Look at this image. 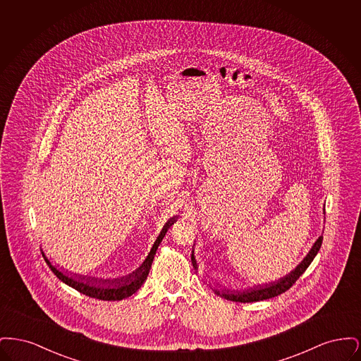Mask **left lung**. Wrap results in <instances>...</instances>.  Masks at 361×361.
I'll return each mask as SVG.
<instances>
[{
    "instance_id": "1",
    "label": "left lung",
    "mask_w": 361,
    "mask_h": 361,
    "mask_svg": "<svg viewBox=\"0 0 361 361\" xmlns=\"http://www.w3.org/2000/svg\"><path fill=\"white\" fill-rule=\"evenodd\" d=\"M322 240H324V237L321 235L317 240V242L312 245L309 255L292 271L291 274L284 276L283 279H280L277 281L269 283V284H264V286H257V287H253V288H249V290H245V291H230V290H226V288H224V291H219V290L214 288V292L218 296L224 298L227 300L240 302V303H250V302H258V300H265V299L275 298L277 295L290 290L292 286L296 283V280L305 274V271L309 268L310 264L312 262V259L317 256V253L319 252L321 245H322ZM190 259H192L193 268L196 269L197 264H196V259H195L193 253L190 256Z\"/></svg>"
}]
</instances>
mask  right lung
<instances>
[{"mask_svg":"<svg viewBox=\"0 0 361 361\" xmlns=\"http://www.w3.org/2000/svg\"><path fill=\"white\" fill-rule=\"evenodd\" d=\"M174 222H176V218H172L171 221H168V224L164 226V228L155 240L149 256L143 261V264L137 268V271H134L130 275L118 277V279L103 280V279H96V277H85V276H69L66 272H62L56 267H54L49 261V258L44 256V253H43V257L46 259L47 265L51 268L54 275L56 276L61 281H63L65 284L70 286L71 288L84 293L89 298H94V299H100V300H121V299L128 298L133 293H135L140 288V286L145 283V280L147 279V275L150 272L155 252H157L161 240L165 237L168 228Z\"/></svg>","mask_w":361,"mask_h":361,"instance_id":"add662e5","label":"right lung"}]
</instances>
